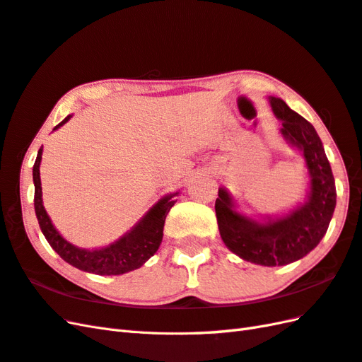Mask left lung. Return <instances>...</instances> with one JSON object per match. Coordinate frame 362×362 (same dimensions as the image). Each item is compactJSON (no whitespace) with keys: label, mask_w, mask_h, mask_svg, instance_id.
I'll list each match as a JSON object with an SVG mask.
<instances>
[{"label":"left lung","mask_w":362,"mask_h":362,"mask_svg":"<svg viewBox=\"0 0 362 362\" xmlns=\"http://www.w3.org/2000/svg\"><path fill=\"white\" fill-rule=\"evenodd\" d=\"M274 115L281 120L280 133L301 151L309 175L304 202L281 216L249 217L237 209V202L218 188L216 216L221 240L230 252L262 266H284L308 255L326 235L337 206V189L330 163L318 133L303 116L280 98L269 96Z\"/></svg>","instance_id":"8db88e82"}]
</instances>
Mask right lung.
<instances>
[{
	"instance_id": "obj_1",
	"label": "right lung",
	"mask_w": 362,
	"mask_h": 362,
	"mask_svg": "<svg viewBox=\"0 0 362 362\" xmlns=\"http://www.w3.org/2000/svg\"><path fill=\"white\" fill-rule=\"evenodd\" d=\"M70 117L71 115H69L61 124L54 127V129L69 122ZM41 159L42 146L40 148L33 165L35 212L45 240H47L49 245L54 249V252H58L64 262L90 274L122 275L129 271L139 269L156 254L162 243L166 214L174 206V203L177 202L174 197L179 192H173L162 197L156 205L148 209L146 214L132 229L127 230L116 242L96 249H84L71 245L58 233V229L52 223L47 211H45L42 205V188L40 179Z\"/></svg>"
}]
</instances>
